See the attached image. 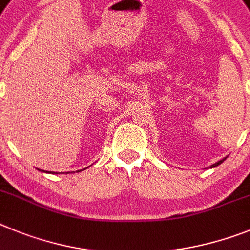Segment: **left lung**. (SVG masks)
<instances>
[{
	"label": "left lung",
	"instance_id": "1",
	"mask_svg": "<svg viewBox=\"0 0 250 250\" xmlns=\"http://www.w3.org/2000/svg\"><path fill=\"white\" fill-rule=\"evenodd\" d=\"M224 161H226V158H224V159H222V161H219V162H217V163H215V164H213V166H210V168H213V167H217V166H219L220 163H223Z\"/></svg>",
	"mask_w": 250,
	"mask_h": 250
}]
</instances>
